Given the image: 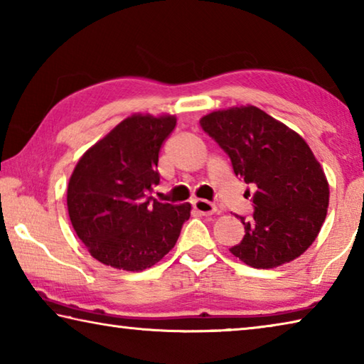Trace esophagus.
<instances>
[{"instance_id": "esophagus-1", "label": "esophagus", "mask_w": 364, "mask_h": 364, "mask_svg": "<svg viewBox=\"0 0 364 364\" xmlns=\"http://www.w3.org/2000/svg\"><path fill=\"white\" fill-rule=\"evenodd\" d=\"M193 207H194L196 212H199L202 215H213L215 212L218 210L217 205L212 204V202L205 200V199H196L193 202Z\"/></svg>"}]
</instances>
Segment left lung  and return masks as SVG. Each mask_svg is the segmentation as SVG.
<instances>
[{
  "mask_svg": "<svg viewBox=\"0 0 364 364\" xmlns=\"http://www.w3.org/2000/svg\"><path fill=\"white\" fill-rule=\"evenodd\" d=\"M204 132L231 159L237 178L255 186L254 218L230 249L252 268H276L310 247L328 215L329 183L299 133L255 106L213 110ZM250 196V194H249Z\"/></svg>",
  "mask_w": 364,
  "mask_h": 364,
  "instance_id": "obj_1",
  "label": "left lung"
}]
</instances>
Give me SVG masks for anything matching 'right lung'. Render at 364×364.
Here are the masks:
<instances>
[{
    "label": "right lung",
    "mask_w": 364,
    "mask_h": 364,
    "mask_svg": "<svg viewBox=\"0 0 364 364\" xmlns=\"http://www.w3.org/2000/svg\"><path fill=\"white\" fill-rule=\"evenodd\" d=\"M176 127L170 114H133L80 157L67 188V210L91 257L123 271L151 268L175 247L191 204L147 194L159 184V152Z\"/></svg>",
    "instance_id": "1"
}]
</instances>
